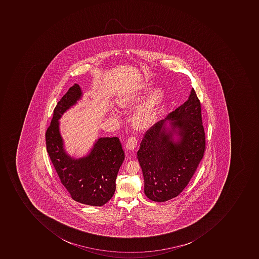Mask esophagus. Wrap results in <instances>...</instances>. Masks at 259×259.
Masks as SVG:
<instances>
[{
    "mask_svg": "<svg viewBox=\"0 0 259 259\" xmlns=\"http://www.w3.org/2000/svg\"><path fill=\"white\" fill-rule=\"evenodd\" d=\"M138 139L136 137H130L126 142V149L127 150H133L137 146Z\"/></svg>",
    "mask_w": 259,
    "mask_h": 259,
    "instance_id": "esophagus-1",
    "label": "esophagus"
}]
</instances>
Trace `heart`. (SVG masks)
Here are the masks:
<instances>
[{
  "label": "heart",
  "instance_id": "obj_1",
  "mask_svg": "<svg viewBox=\"0 0 259 259\" xmlns=\"http://www.w3.org/2000/svg\"><path fill=\"white\" fill-rule=\"evenodd\" d=\"M149 97L139 106L134 115V123L140 128L148 127L156 121L162 107L166 91L162 87L154 90L152 84H144L123 93L117 99V104L122 108L137 105Z\"/></svg>",
  "mask_w": 259,
  "mask_h": 259
}]
</instances>
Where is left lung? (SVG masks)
<instances>
[{
  "instance_id": "obj_1",
  "label": "left lung",
  "mask_w": 259,
  "mask_h": 259,
  "mask_svg": "<svg viewBox=\"0 0 259 259\" xmlns=\"http://www.w3.org/2000/svg\"><path fill=\"white\" fill-rule=\"evenodd\" d=\"M205 150L201 103L192 89L188 100L152 126L141 142L137 158L146 196L157 202L178 196L188 185Z\"/></svg>"
}]
</instances>
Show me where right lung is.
I'll use <instances>...</instances> for the list:
<instances>
[{
	"label": "right lung",
	"mask_w": 259,
	"mask_h": 259,
	"mask_svg": "<svg viewBox=\"0 0 259 259\" xmlns=\"http://www.w3.org/2000/svg\"><path fill=\"white\" fill-rule=\"evenodd\" d=\"M82 96L74 84L63 96L46 132L47 151L61 184L74 201L102 206L113 197L117 172L124 159V152L117 137L100 138L87 156L74 159L65 152L58 121L64 112L76 104Z\"/></svg>",
	"instance_id": "1"
}]
</instances>
